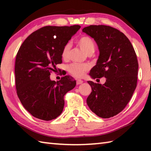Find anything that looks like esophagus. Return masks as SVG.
Returning <instances> with one entry per match:
<instances>
[{"instance_id": "1", "label": "esophagus", "mask_w": 151, "mask_h": 151, "mask_svg": "<svg viewBox=\"0 0 151 151\" xmlns=\"http://www.w3.org/2000/svg\"><path fill=\"white\" fill-rule=\"evenodd\" d=\"M83 83V81L82 80H80V79H78L77 81H76V85H81Z\"/></svg>"}]
</instances>
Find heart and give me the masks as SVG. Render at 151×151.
Masks as SVG:
<instances>
[{
  "label": "heart",
  "instance_id": "heart-1",
  "mask_svg": "<svg viewBox=\"0 0 151 151\" xmlns=\"http://www.w3.org/2000/svg\"><path fill=\"white\" fill-rule=\"evenodd\" d=\"M76 44L78 47L86 53V55H91L93 54L95 50V43L94 40L88 36H83L80 39L77 40ZM70 49V43H66L64 46V47L61 52L62 58L63 59H67L69 55V52ZM90 69V66L88 64H78L74 63L70 65L68 67V70L73 76L76 78H81L85 75L86 72Z\"/></svg>",
  "mask_w": 151,
  "mask_h": 151
}]
</instances>
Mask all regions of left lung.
I'll return each instance as SVG.
<instances>
[{
  "label": "left lung",
  "instance_id": "obj_1",
  "mask_svg": "<svg viewBox=\"0 0 151 151\" xmlns=\"http://www.w3.org/2000/svg\"><path fill=\"white\" fill-rule=\"evenodd\" d=\"M83 32L94 39L100 52L89 75L93 79L106 78L103 85L88 81L92 92L86 103L97 116L108 119L125 108L137 87L139 64L136 53L129 39L114 28L90 25Z\"/></svg>",
  "mask_w": 151,
  "mask_h": 151
}]
</instances>
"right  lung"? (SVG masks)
I'll return each instance as SVG.
<instances>
[{"instance_id": "right-lung-1", "label": "right lung", "mask_w": 151, "mask_h": 151, "mask_svg": "<svg viewBox=\"0 0 151 151\" xmlns=\"http://www.w3.org/2000/svg\"><path fill=\"white\" fill-rule=\"evenodd\" d=\"M47 26L30 35L20 46L15 61L17 93L24 109L36 118L50 121L63 111L64 96L76 86V81L65 76L51 81L50 73L62 63V50L80 29Z\"/></svg>"}]
</instances>
